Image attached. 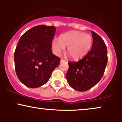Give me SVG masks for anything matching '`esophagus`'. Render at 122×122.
<instances>
[{
    "instance_id": "esophagus-1",
    "label": "esophagus",
    "mask_w": 122,
    "mask_h": 122,
    "mask_svg": "<svg viewBox=\"0 0 122 122\" xmlns=\"http://www.w3.org/2000/svg\"><path fill=\"white\" fill-rule=\"evenodd\" d=\"M65 60H63V59H61V60H60V62H65Z\"/></svg>"
}]
</instances>
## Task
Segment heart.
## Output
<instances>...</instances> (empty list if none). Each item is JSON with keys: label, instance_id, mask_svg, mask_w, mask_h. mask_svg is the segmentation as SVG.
Here are the masks:
<instances>
[{"label": "heart", "instance_id": "1", "mask_svg": "<svg viewBox=\"0 0 122 122\" xmlns=\"http://www.w3.org/2000/svg\"><path fill=\"white\" fill-rule=\"evenodd\" d=\"M93 37L91 35L79 31H72L60 36L59 40L53 39L51 48L56 56H60L66 46V52L73 59L78 60L85 56L91 49Z\"/></svg>", "mask_w": 122, "mask_h": 122}]
</instances>
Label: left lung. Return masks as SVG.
Instances as JSON below:
<instances>
[{
  "instance_id": "1",
  "label": "left lung",
  "mask_w": 122,
  "mask_h": 122,
  "mask_svg": "<svg viewBox=\"0 0 122 122\" xmlns=\"http://www.w3.org/2000/svg\"><path fill=\"white\" fill-rule=\"evenodd\" d=\"M92 35L91 51L77 62H68L66 77L70 86L77 91H86L97 84L107 64V49L104 41L94 31Z\"/></svg>"
}]
</instances>
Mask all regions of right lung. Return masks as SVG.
<instances>
[{"instance_id":"1","label":"right lung","mask_w":122,"mask_h":122,"mask_svg":"<svg viewBox=\"0 0 122 122\" xmlns=\"http://www.w3.org/2000/svg\"><path fill=\"white\" fill-rule=\"evenodd\" d=\"M56 27L38 25L22 35L14 53L16 75L27 87L36 88L48 81L60 58L51 51Z\"/></svg>"}]
</instances>
